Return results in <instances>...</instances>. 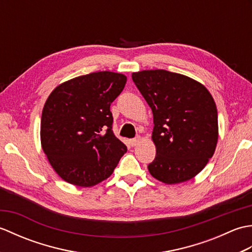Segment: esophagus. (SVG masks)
Returning <instances> with one entry per match:
<instances>
[{"mask_svg": "<svg viewBox=\"0 0 252 252\" xmlns=\"http://www.w3.org/2000/svg\"><path fill=\"white\" fill-rule=\"evenodd\" d=\"M140 141H141V137H135V138H132V140H130V144L132 146H136L138 143H140Z\"/></svg>", "mask_w": 252, "mask_h": 252, "instance_id": "34e87169", "label": "esophagus"}]
</instances>
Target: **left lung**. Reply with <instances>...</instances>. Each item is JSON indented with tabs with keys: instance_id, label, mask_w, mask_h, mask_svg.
I'll return each mask as SVG.
<instances>
[{
	"instance_id": "1",
	"label": "left lung",
	"mask_w": 252,
	"mask_h": 252,
	"mask_svg": "<svg viewBox=\"0 0 252 252\" xmlns=\"http://www.w3.org/2000/svg\"><path fill=\"white\" fill-rule=\"evenodd\" d=\"M132 79L154 116L156 157L149 173L165 184L192 179L217 147L215 99L196 80L163 69L133 72Z\"/></svg>"
}]
</instances>
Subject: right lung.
Here are the masks:
<instances>
[{"label":"right lung","mask_w":252,"mask_h":252,"mask_svg":"<svg viewBox=\"0 0 252 252\" xmlns=\"http://www.w3.org/2000/svg\"><path fill=\"white\" fill-rule=\"evenodd\" d=\"M122 73L98 71L63 82L42 111L41 144L68 183L90 187L109 178L126 153L112 131L110 105L125 89Z\"/></svg>","instance_id":"obj_1"}]
</instances>
